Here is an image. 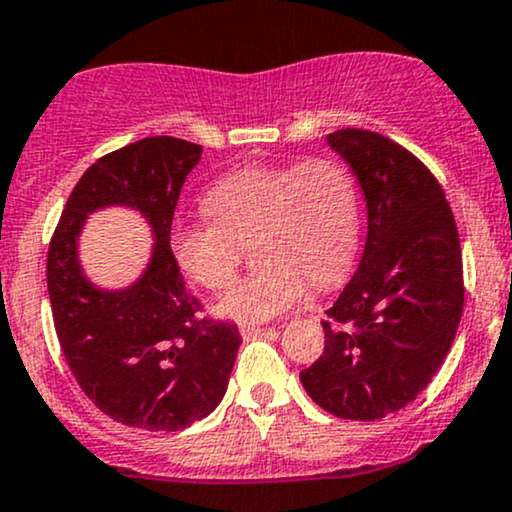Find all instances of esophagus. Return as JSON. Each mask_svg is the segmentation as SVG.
<instances>
[{
	"label": "esophagus",
	"mask_w": 512,
	"mask_h": 512,
	"mask_svg": "<svg viewBox=\"0 0 512 512\" xmlns=\"http://www.w3.org/2000/svg\"><path fill=\"white\" fill-rule=\"evenodd\" d=\"M276 336L279 331L274 329V326H255V324H243L240 326V336L243 338H255V336Z\"/></svg>",
	"instance_id": "obj_1"
}]
</instances>
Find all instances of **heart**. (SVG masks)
Wrapping results in <instances>:
<instances>
[{"label": "heart", "mask_w": 512, "mask_h": 512, "mask_svg": "<svg viewBox=\"0 0 512 512\" xmlns=\"http://www.w3.org/2000/svg\"><path fill=\"white\" fill-rule=\"evenodd\" d=\"M202 209L212 221L178 224L171 252L186 279L221 291L252 240L260 267L219 303V315L243 324L291 310L307 279L319 288L336 283L360 245V195L336 157L240 166L207 188Z\"/></svg>", "instance_id": "1"}]
</instances>
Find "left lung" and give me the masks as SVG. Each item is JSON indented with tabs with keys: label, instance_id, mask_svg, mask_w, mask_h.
Listing matches in <instances>:
<instances>
[{
	"label": "left lung",
	"instance_id": "obj_1",
	"mask_svg": "<svg viewBox=\"0 0 512 512\" xmlns=\"http://www.w3.org/2000/svg\"><path fill=\"white\" fill-rule=\"evenodd\" d=\"M367 200L360 267L326 310L324 355L300 372L319 408L372 422L427 389L463 315V252L441 183L403 145L365 128L329 133Z\"/></svg>",
	"mask_w": 512,
	"mask_h": 512
}]
</instances>
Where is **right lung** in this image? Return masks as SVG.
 Returning <instances> with one entry per match:
<instances>
[{"instance_id":"right-lung-1","label":"right lung","mask_w":512,"mask_h":512,"mask_svg":"<svg viewBox=\"0 0 512 512\" xmlns=\"http://www.w3.org/2000/svg\"><path fill=\"white\" fill-rule=\"evenodd\" d=\"M200 157V145L171 135L109 152L80 176L49 240V303L73 377L104 415L147 432H178L217 408L240 346L236 324L202 315L169 243ZM109 204L143 211L158 240L144 279L123 292L95 289L77 264L84 217Z\"/></svg>"}]
</instances>
